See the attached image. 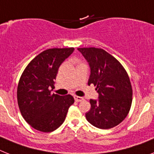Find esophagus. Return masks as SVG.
Masks as SVG:
<instances>
[{"label":"esophagus","mask_w":154,"mask_h":154,"mask_svg":"<svg viewBox=\"0 0 154 154\" xmlns=\"http://www.w3.org/2000/svg\"><path fill=\"white\" fill-rule=\"evenodd\" d=\"M74 98H75V101H78V102H79V101H82L84 100V99H83V97H79V96H76V95H75L74 96Z\"/></svg>","instance_id":"34e87169"}]
</instances>
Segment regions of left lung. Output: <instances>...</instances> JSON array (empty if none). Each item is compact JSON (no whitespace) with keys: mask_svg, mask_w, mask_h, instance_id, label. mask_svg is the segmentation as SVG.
Instances as JSON below:
<instances>
[{"mask_svg":"<svg viewBox=\"0 0 154 154\" xmlns=\"http://www.w3.org/2000/svg\"><path fill=\"white\" fill-rule=\"evenodd\" d=\"M78 50L91 68L88 85H94L99 94L97 100H90L86 120L100 129L114 128L125 119L131 106L129 76L121 63L104 49L91 47Z\"/></svg>","mask_w":154,"mask_h":154,"instance_id":"8db88e82","label":"left lung"}]
</instances>
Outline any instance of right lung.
Masks as SVG:
<instances>
[{
	"mask_svg": "<svg viewBox=\"0 0 154 154\" xmlns=\"http://www.w3.org/2000/svg\"><path fill=\"white\" fill-rule=\"evenodd\" d=\"M74 51V48L46 49L28 63L20 77L17 101L23 117L33 128L51 132L65 120L74 103L72 95L51 94L60 66Z\"/></svg>",
	"mask_w": 154,
	"mask_h": 154,
	"instance_id": "right-lung-1",
	"label": "right lung"
}]
</instances>
